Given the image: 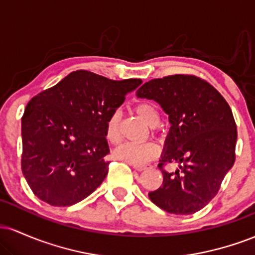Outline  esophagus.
Listing matches in <instances>:
<instances>
[{"label": "esophagus", "mask_w": 255, "mask_h": 255, "mask_svg": "<svg viewBox=\"0 0 255 255\" xmlns=\"http://www.w3.org/2000/svg\"><path fill=\"white\" fill-rule=\"evenodd\" d=\"M130 165L133 166V169H135L136 171H142V170H145V169L148 168L147 165H136V164H130Z\"/></svg>", "instance_id": "34e87169"}]
</instances>
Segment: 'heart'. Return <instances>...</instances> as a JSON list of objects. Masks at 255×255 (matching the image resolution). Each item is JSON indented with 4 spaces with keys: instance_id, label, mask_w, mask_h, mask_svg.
<instances>
[{
    "instance_id": "b5f03b06",
    "label": "heart",
    "mask_w": 255,
    "mask_h": 255,
    "mask_svg": "<svg viewBox=\"0 0 255 255\" xmlns=\"http://www.w3.org/2000/svg\"><path fill=\"white\" fill-rule=\"evenodd\" d=\"M134 110L150 127H156L159 124V110L151 102H139L134 107ZM120 124H121V114H120V111H114L108 119L107 126H105V136H107L108 141L113 145L119 144L120 140H121ZM157 154L158 147L154 142H142V144L126 142L114 151V156L118 159L136 165H141L150 162Z\"/></svg>"
}]
</instances>
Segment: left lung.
<instances>
[{"mask_svg": "<svg viewBox=\"0 0 255 255\" xmlns=\"http://www.w3.org/2000/svg\"><path fill=\"white\" fill-rule=\"evenodd\" d=\"M136 96L157 102L171 125L158 164L162 187L148 193V198L174 215L198 212L216 197L235 162L238 130L229 104L215 87L194 75L153 79ZM166 162H177L179 169L165 172Z\"/></svg>", "mask_w": 255, "mask_h": 255, "instance_id": "obj_1", "label": "left lung"}]
</instances>
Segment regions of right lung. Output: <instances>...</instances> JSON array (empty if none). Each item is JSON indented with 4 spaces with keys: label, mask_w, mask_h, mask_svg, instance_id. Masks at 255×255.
<instances>
[{
    "label": "right lung",
    "mask_w": 255,
    "mask_h": 255,
    "mask_svg": "<svg viewBox=\"0 0 255 255\" xmlns=\"http://www.w3.org/2000/svg\"><path fill=\"white\" fill-rule=\"evenodd\" d=\"M141 83L77 71L28 102L21 119V170L36 197L71 206L101 186L109 171L107 121Z\"/></svg>",
    "instance_id": "right-lung-1"
}]
</instances>
